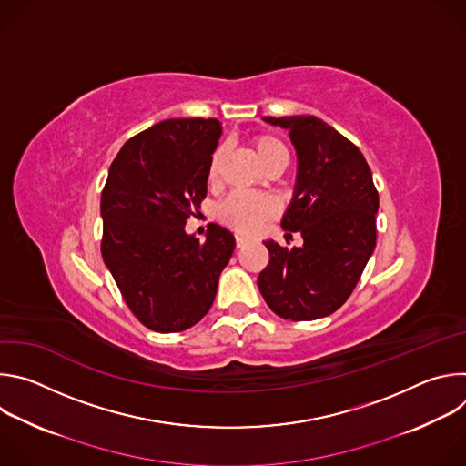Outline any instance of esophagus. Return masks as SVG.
<instances>
[{
  "instance_id": "obj_1",
  "label": "esophagus",
  "mask_w": 466,
  "mask_h": 466,
  "mask_svg": "<svg viewBox=\"0 0 466 466\" xmlns=\"http://www.w3.org/2000/svg\"><path fill=\"white\" fill-rule=\"evenodd\" d=\"M247 243V238H243V236H236V247L239 248V247H243Z\"/></svg>"
}]
</instances>
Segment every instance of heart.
Listing matches in <instances>:
<instances>
[{"label": "heart", "mask_w": 466, "mask_h": 466, "mask_svg": "<svg viewBox=\"0 0 466 466\" xmlns=\"http://www.w3.org/2000/svg\"><path fill=\"white\" fill-rule=\"evenodd\" d=\"M259 162L269 167L279 160H288V149L273 135H259L252 142ZM223 151L218 149L208 164V178L216 180L221 169ZM277 214V203L268 195L232 193L218 208V219L239 234H256L261 225Z\"/></svg>", "instance_id": "b5f03b06"}]
</instances>
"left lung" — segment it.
I'll return each instance as SVG.
<instances>
[{
	"label": "left lung",
	"mask_w": 466,
	"mask_h": 466,
	"mask_svg": "<svg viewBox=\"0 0 466 466\" xmlns=\"http://www.w3.org/2000/svg\"><path fill=\"white\" fill-rule=\"evenodd\" d=\"M263 121L288 128L297 151V180L282 228L300 232L304 243L286 248L263 241L269 263L258 288L282 319H320L347 302L374 252L378 191L361 151L322 119Z\"/></svg>",
	"instance_id": "1"
}]
</instances>
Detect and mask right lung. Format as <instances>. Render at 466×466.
Returning a JSON list of instances; mask_svg holds the SVG:
<instances>
[{"mask_svg":"<svg viewBox=\"0 0 466 466\" xmlns=\"http://www.w3.org/2000/svg\"><path fill=\"white\" fill-rule=\"evenodd\" d=\"M223 135L218 119L160 121L116 155L101 193V254L127 306L160 334L201 320L232 258L230 230L207 241L186 232L207 197L208 164Z\"/></svg>","mask_w":466,"mask_h":466,"instance_id":"right-lung-1","label":"right lung"}]
</instances>
